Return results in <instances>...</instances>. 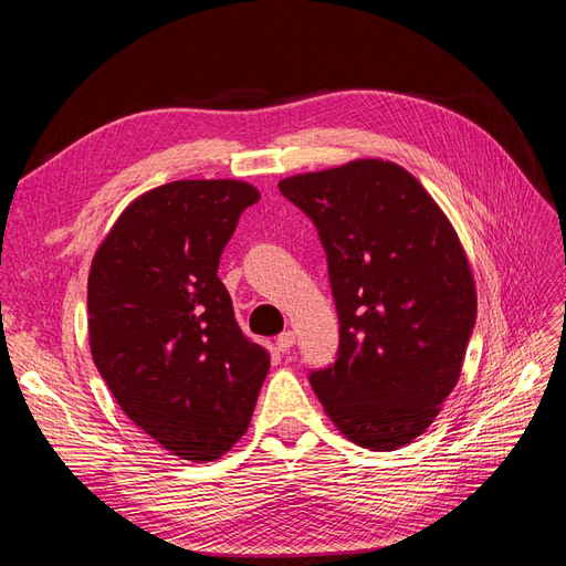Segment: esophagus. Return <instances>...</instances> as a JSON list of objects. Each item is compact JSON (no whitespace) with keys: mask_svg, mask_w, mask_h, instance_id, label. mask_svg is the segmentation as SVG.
I'll use <instances>...</instances> for the list:
<instances>
[{"mask_svg":"<svg viewBox=\"0 0 566 566\" xmlns=\"http://www.w3.org/2000/svg\"><path fill=\"white\" fill-rule=\"evenodd\" d=\"M293 345H295V333H293V331H285V333H281V335L276 337V347H279V352L293 349Z\"/></svg>","mask_w":566,"mask_h":566,"instance_id":"obj_1","label":"esophagus"}]
</instances>
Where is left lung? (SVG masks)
Here are the masks:
<instances>
[{"label":"left lung","mask_w":566,"mask_h":566,"mask_svg":"<svg viewBox=\"0 0 566 566\" xmlns=\"http://www.w3.org/2000/svg\"><path fill=\"white\" fill-rule=\"evenodd\" d=\"M279 188L328 254L339 352L310 375L316 397L358 447H406L453 391L474 328L460 238L422 184L389 160H352Z\"/></svg>","instance_id":"1"}]
</instances>
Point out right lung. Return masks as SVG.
<instances>
[{
	"label": "right lung",
	"instance_id": "right-lung-1",
	"mask_svg": "<svg viewBox=\"0 0 566 566\" xmlns=\"http://www.w3.org/2000/svg\"><path fill=\"white\" fill-rule=\"evenodd\" d=\"M252 184L181 179L129 202L87 283L94 364L129 420L172 455L210 462L250 427L269 352L250 342L219 256Z\"/></svg>",
	"mask_w": 566,
	"mask_h": 566
}]
</instances>
